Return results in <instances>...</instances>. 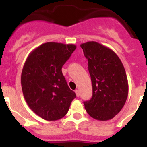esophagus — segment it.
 I'll return each instance as SVG.
<instances>
[{
  "mask_svg": "<svg viewBox=\"0 0 147 147\" xmlns=\"http://www.w3.org/2000/svg\"><path fill=\"white\" fill-rule=\"evenodd\" d=\"M75 93H76V96H77V97H79V96H80V90H75Z\"/></svg>",
  "mask_w": 147,
  "mask_h": 147,
  "instance_id": "esophagus-1",
  "label": "esophagus"
}]
</instances>
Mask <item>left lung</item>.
<instances>
[{
	"mask_svg": "<svg viewBox=\"0 0 147 147\" xmlns=\"http://www.w3.org/2000/svg\"><path fill=\"white\" fill-rule=\"evenodd\" d=\"M88 59L93 95L84 102L92 118L107 121L117 115L128 96V81L124 65L113 51L91 41L80 45Z\"/></svg>",
	"mask_w": 147,
	"mask_h": 147,
	"instance_id": "8db88e82",
	"label": "left lung"
}]
</instances>
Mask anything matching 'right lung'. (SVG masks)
Wrapping results in <instances>:
<instances>
[{
    "mask_svg": "<svg viewBox=\"0 0 147 147\" xmlns=\"http://www.w3.org/2000/svg\"><path fill=\"white\" fill-rule=\"evenodd\" d=\"M76 48L73 44L43 43L30 53L23 65L21 86L26 102L45 120L64 117L76 98L62 73Z\"/></svg>",
    "mask_w": 147,
    "mask_h": 147,
    "instance_id": "1",
    "label": "right lung"
}]
</instances>
